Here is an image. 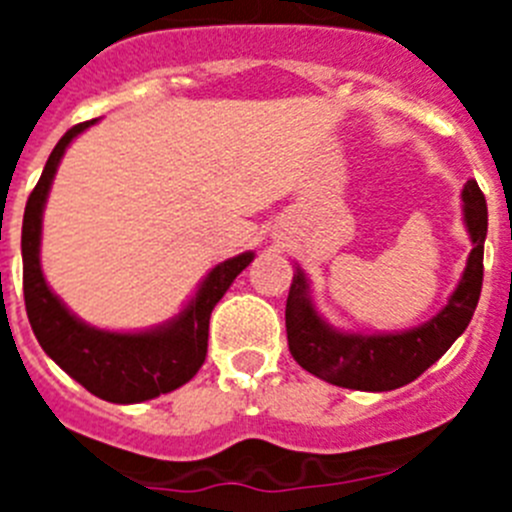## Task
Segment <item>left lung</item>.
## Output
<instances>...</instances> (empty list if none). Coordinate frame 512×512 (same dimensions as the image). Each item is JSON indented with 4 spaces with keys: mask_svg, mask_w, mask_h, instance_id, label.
<instances>
[{
    "mask_svg": "<svg viewBox=\"0 0 512 512\" xmlns=\"http://www.w3.org/2000/svg\"><path fill=\"white\" fill-rule=\"evenodd\" d=\"M461 212L472 238L467 269L451 292L449 302L410 330L395 333H351L338 330L315 310L305 271L295 266L287 297L289 351L305 372L325 382L361 392H387L410 384L431 364H436L451 343L467 330L479 292H482V256L487 238V202L477 182L461 189Z\"/></svg>",
    "mask_w": 512,
    "mask_h": 512,
    "instance_id": "1",
    "label": "left lung"
}]
</instances>
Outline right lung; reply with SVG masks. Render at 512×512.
<instances>
[{"instance_id": "1", "label": "right lung", "mask_w": 512, "mask_h": 512, "mask_svg": "<svg viewBox=\"0 0 512 512\" xmlns=\"http://www.w3.org/2000/svg\"><path fill=\"white\" fill-rule=\"evenodd\" d=\"M94 122L74 125L58 140L27 200L22 217V289L27 320L45 354L92 395L117 405H133L166 395L200 372L207 356L212 310L233 279L251 264L253 251L238 253L210 269L184 310L161 325L122 333L94 328L76 318L45 282L40 269V233L45 202L63 153Z\"/></svg>"}]
</instances>
